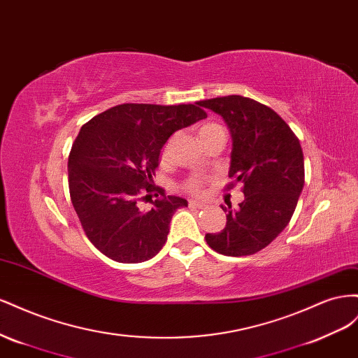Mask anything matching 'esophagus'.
<instances>
[{
	"label": "esophagus",
	"instance_id": "1",
	"mask_svg": "<svg viewBox=\"0 0 358 358\" xmlns=\"http://www.w3.org/2000/svg\"><path fill=\"white\" fill-rule=\"evenodd\" d=\"M189 207L190 208H203L206 207V203L198 202V201H189Z\"/></svg>",
	"mask_w": 358,
	"mask_h": 358
}]
</instances>
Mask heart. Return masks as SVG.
Masks as SVG:
<instances>
[{
  "instance_id": "1",
  "label": "heart",
  "mask_w": 358,
  "mask_h": 358,
  "mask_svg": "<svg viewBox=\"0 0 358 358\" xmlns=\"http://www.w3.org/2000/svg\"><path fill=\"white\" fill-rule=\"evenodd\" d=\"M214 129H222V126H219L217 122H207V124H203L199 127V138L202 135L208 134V131L214 130ZM168 148L163 150V155H166ZM203 185H206V181H203L202 178H198V177H190L185 181V185H182V187H185V190L187 193H190V195H199V193H202V189H203Z\"/></svg>"
}]
</instances>
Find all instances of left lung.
<instances>
[{"instance_id":"left-lung-1","label":"left lung","mask_w":358,"mask_h":358,"mask_svg":"<svg viewBox=\"0 0 358 358\" xmlns=\"http://www.w3.org/2000/svg\"><path fill=\"white\" fill-rule=\"evenodd\" d=\"M199 106L222 115L232 136V180L227 189L243 185L244 201L231 206L227 227L207 234L208 246L227 257H248L287 228L304 185V159L299 138L275 112L243 96L201 100Z\"/></svg>"}]
</instances>
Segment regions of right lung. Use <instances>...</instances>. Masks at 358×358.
<instances>
[{"label":"right lung","instance_id":"obj_1","mask_svg":"<svg viewBox=\"0 0 358 358\" xmlns=\"http://www.w3.org/2000/svg\"><path fill=\"white\" fill-rule=\"evenodd\" d=\"M199 106L196 107V105ZM207 118L195 105L124 103L91 118L69 155V190L94 248L117 262L136 264L165 246L172 214L187 201L155 186L160 150L177 130ZM161 195L141 212L137 201Z\"/></svg>","mask_w":358,"mask_h":358}]
</instances>
